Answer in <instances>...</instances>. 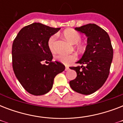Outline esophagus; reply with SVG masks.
<instances>
[{
  "instance_id": "obj_1",
  "label": "esophagus",
  "mask_w": 123,
  "mask_h": 123,
  "mask_svg": "<svg viewBox=\"0 0 123 123\" xmlns=\"http://www.w3.org/2000/svg\"><path fill=\"white\" fill-rule=\"evenodd\" d=\"M69 69V67H68V66H66L65 71H68Z\"/></svg>"
}]
</instances>
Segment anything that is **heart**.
Masks as SVG:
<instances>
[{
  "instance_id": "b5f03b06",
  "label": "heart",
  "mask_w": 123,
  "mask_h": 123,
  "mask_svg": "<svg viewBox=\"0 0 123 123\" xmlns=\"http://www.w3.org/2000/svg\"><path fill=\"white\" fill-rule=\"evenodd\" d=\"M63 35L66 39L68 41L72 43V44H76L81 40L82 36L79 32L73 29H68L66 30L63 32ZM57 39V35L51 36L47 42L48 48L50 51L54 52L55 50V42ZM79 48L82 49L84 48V44L83 43H80L79 44ZM57 61L61 62V63L64 64H68L72 62L77 59V55L75 54H71V55H64V54H58L55 57Z\"/></svg>"
}]
</instances>
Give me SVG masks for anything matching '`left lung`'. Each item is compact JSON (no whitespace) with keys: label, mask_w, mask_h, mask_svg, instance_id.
Segmentation results:
<instances>
[{"label":"left lung","mask_w":123,"mask_h":123,"mask_svg":"<svg viewBox=\"0 0 123 123\" xmlns=\"http://www.w3.org/2000/svg\"><path fill=\"white\" fill-rule=\"evenodd\" d=\"M75 30L87 36L86 52L72 66L77 72L76 79L69 82L73 91L82 94H91L98 90L107 80L113 58V48L109 34L96 24H87Z\"/></svg>","instance_id":"8db88e82"}]
</instances>
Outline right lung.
<instances>
[{
	"mask_svg": "<svg viewBox=\"0 0 123 123\" xmlns=\"http://www.w3.org/2000/svg\"><path fill=\"white\" fill-rule=\"evenodd\" d=\"M60 28L34 23L22 28L12 43L13 71L22 87L29 93L40 96L52 89L54 78L65 69L63 64L52 61L48 48L49 37ZM48 61V65L41 62Z\"/></svg>",
	"mask_w": 123,
	"mask_h": 123,
	"instance_id": "right-lung-1",
	"label": "right lung"
}]
</instances>
